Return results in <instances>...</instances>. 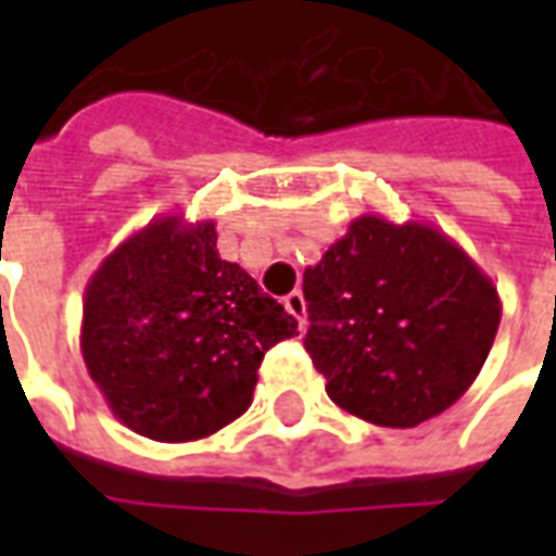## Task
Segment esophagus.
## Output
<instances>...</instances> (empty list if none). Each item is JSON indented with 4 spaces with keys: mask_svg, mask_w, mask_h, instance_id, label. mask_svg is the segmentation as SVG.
Here are the masks:
<instances>
[{
    "mask_svg": "<svg viewBox=\"0 0 556 556\" xmlns=\"http://www.w3.org/2000/svg\"><path fill=\"white\" fill-rule=\"evenodd\" d=\"M286 309H289L294 318H298V325H301V330L306 327V301H303L301 291H291V294H286Z\"/></svg>",
    "mask_w": 556,
    "mask_h": 556,
    "instance_id": "34e87169",
    "label": "esophagus"
}]
</instances>
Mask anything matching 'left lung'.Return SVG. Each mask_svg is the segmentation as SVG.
Segmentation results:
<instances>
[{
  "label": "left lung",
  "mask_w": 556,
  "mask_h": 556,
  "mask_svg": "<svg viewBox=\"0 0 556 556\" xmlns=\"http://www.w3.org/2000/svg\"><path fill=\"white\" fill-rule=\"evenodd\" d=\"M303 345L354 417L414 429L477 381L501 325L482 267L429 223L363 214L303 274Z\"/></svg>",
  "instance_id": "1"
}]
</instances>
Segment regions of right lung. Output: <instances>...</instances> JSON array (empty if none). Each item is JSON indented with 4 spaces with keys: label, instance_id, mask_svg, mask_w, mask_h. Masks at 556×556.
<instances>
[{
    "label": "right lung",
    "instance_id": "add662e5",
    "mask_svg": "<svg viewBox=\"0 0 556 556\" xmlns=\"http://www.w3.org/2000/svg\"><path fill=\"white\" fill-rule=\"evenodd\" d=\"M294 315L219 258L214 223L157 217L106 255L83 298L79 349L115 417L142 438L199 441L253 402Z\"/></svg>",
    "mask_w": 556,
    "mask_h": 556
}]
</instances>
